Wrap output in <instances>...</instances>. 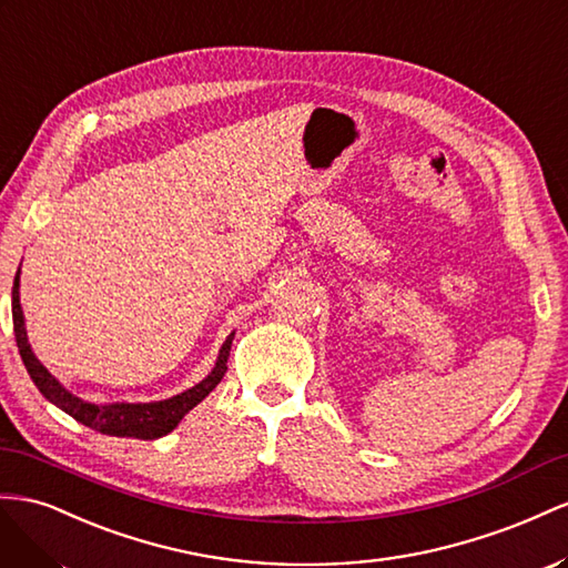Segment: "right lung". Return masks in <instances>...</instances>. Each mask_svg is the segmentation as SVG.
Wrapping results in <instances>:
<instances>
[{
  "label": "right lung",
  "mask_w": 568,
  "mask_h": 568,
  "mask_svg": "<svg viewBox=\"0 0 568 568\" xmlns=\"http://www.w3.org/2000/svg\"><path fill=\"white\" fill-rule=\"evenodd\" d=\"M19 281H21V268H19V273H16L13 287H11V314H13L16 345H19L21 359L28 368L32 383H36L38 390L52 404H57L61 412H67L69 416H73L78 420V424H83L97 433L116 435V437H138V440H156V437H161V435H169L178 424H181L183 416L192 407H197V404L214 390V387L221 383L225 371H229V356H231V345H233L235 333L225 337L212 374L181 395H173V397L161 399V402H144V404H128V402L92 404V402L80 399L73 393H69L67 387H63L50 374V371L40 364L38 356L32 354L30 343H28V333H26V318H23V310H21Z\"/></svg>",
  "instance_id": "right-lung-1"
}]
</instances>
